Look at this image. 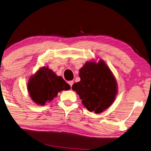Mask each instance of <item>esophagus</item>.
Returning a JSON list of instances; mask_svg holds the SVG:
<instances>
[{"instance_id": "esophagus-1", "label": "esophagus", "mask_w": 151, "mask_h": 151, "mask_svg": "<svg viewBox=\"0 0 151 151\" xmlns=\"http://www.w3.org/2000/svg\"><path fill=\"white\" fill-rule=\"evenodd\" d=\"M68 83L69 84V86H70L71 87V86H72V85L73 84V81H69Z\"/></svg>"}]
</instances>
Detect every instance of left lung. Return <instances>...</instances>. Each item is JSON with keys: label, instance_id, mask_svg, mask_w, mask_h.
Listing matches in <instances>:
<instances>
[{"label": "left lung", "instance_id": "obj_1", "mask_svg": "<svg viewBox=\"0 0 151 151\" xmlns=\"http://www.w3.org/2000/svg\"><path fill=\"white\" fill-rule=\"evenodd\" d=\"M79 76L80 81L74 83L72 89L88 110L100 113L113 103L117 94V82L105 62H86Z\"/></svg>", "mask_w": 151, "mask_h": 151}]
</instances>
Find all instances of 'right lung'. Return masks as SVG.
<instances>
[{"label": "right lung", "instance_id": "obj_1", "mask_svg": "<svg viewBox=\"0 0 151 151\" xmlns=\"http://www.w3.org/2000/svg\"><path fill=\"white\" fill-rule=\"evenodd\" d=\"M70 89V86L61 76H57L48 68H40L30 78L27 83L32 99L36 104L45 105L46 102L51 101L58 92Z\"/></svg>", "mask_w": 151, "mask_h": 151}]
</instances>
